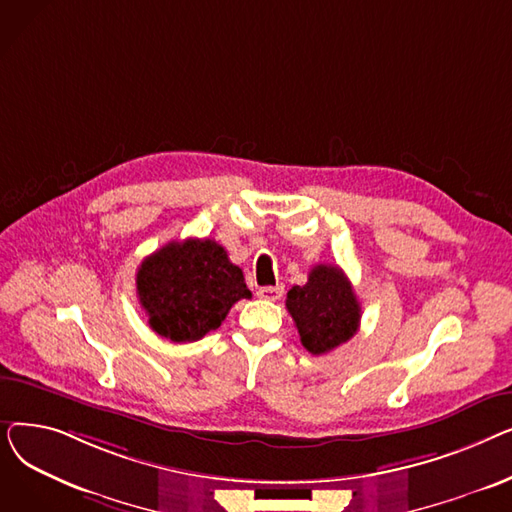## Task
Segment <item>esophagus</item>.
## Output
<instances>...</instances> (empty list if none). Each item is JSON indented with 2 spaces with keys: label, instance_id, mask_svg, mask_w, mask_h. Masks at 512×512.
Segmentation results:
<instances>
[{
  "label": "esophagus",
  "instance_id": "34e87169",
  "mask_svg": "<svg viewBox=\"0 0 512 512\" xmlns=\"http://www.w3.org/2000/svg\"><path fill=\"white\" fill-rule=\"evenodd\" d=\"M284 294V286H263L257 290V297L265 301H278Z\"/></svg>",
  "mask_w": 512,
  "mask_h": 512
}]
</instances>
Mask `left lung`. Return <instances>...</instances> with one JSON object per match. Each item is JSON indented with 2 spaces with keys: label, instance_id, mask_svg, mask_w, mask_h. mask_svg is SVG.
I'll return each mask as SVG.
<instances>
[{
  "label": "left lung",
  "instance_id": "obj_1",
  "mask_svg": "<svg viewBox=\"0 0 512 512\" xmlns=\"http://www.w3.org/2000/svg\"><path fill=\"white\" fill-rule=\"evenodd\" d=\"M286 309L311 355L334 351L351 340L361 324V303L338 265H315L307 284L288 290Z\"/></svg>",
  "mask_w": 512,
  "mask_h": 512
}]
</instances>
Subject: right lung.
<instances>
[{
    "label": "right lung",
    "instance_id": "add662e5",
    "mask_svg": "<svg viewBox=\"0 0 512 512\" xmlns=\"http://www.w3.org/2000/svg\"><path fill=\"white\" fill-rule=\"evenodd\" d=\"M137 294L149 326L172 342H195L218 330L230 307L251 299L238 265L209 238L172 240L145 257Z\"/></svg>",
    "mask_w": 512,
    "mask_h": 512
}]
</instances>
